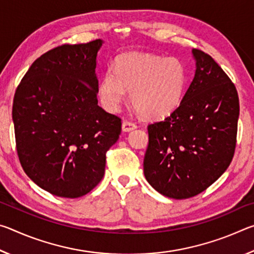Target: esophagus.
I'll list each match as a JSON object with an SVG mask.
<instances>
[{"mask_svg":"<svg viewBox=\"0 0 254 254\" xmlns=\"http://www.w3.org/2000/svg\"><path fill=\"white\" fill-rule=\"evenodd\" d=\"M134 128H136V124L135 123L130 122V121H123V123H122V130L124 132H130L132 130H134Z\"/></svg>","mask_w":254,"mask_h":254,"instance_id":"1","label":"esophagus"}]
</instances>
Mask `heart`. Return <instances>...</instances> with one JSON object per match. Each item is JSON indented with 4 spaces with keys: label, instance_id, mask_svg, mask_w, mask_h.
<instances>
[{
    "label": "heart",
    "instance_id": "heart-1",
    "mask_svg": "<svg viewBox=\"0 0 254 254\" xmlns=\"http://www.w3.org/2000/svg\"><path fill=\"white\" fill-rule=\"evenodd\" d=\"M187 83L186 68L176 57L128 53L114 60L113 70L100 80L97 95L107 111L115 112L126 101L147 119H162L177 109Z\"/></svg>",
    "mask_w": 254,
    "mask_h": 254
}]
</instances>
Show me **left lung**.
Listing matches in <instances>:
<instances>
[{
  "instance_id": "obj_1",
  "label": "left lung",
  "mask_w": 254,
  "mask_h": 254,
  "mask_svg": "<svg viewBox=\"0 0 254 254\" xmlns=\"http://www.w3.org/2000/svg\"><path fill=\"white\" fill-rule=\"evenodd\" d=\"M194 79L169 117L148 126L143 171L163 196L198 195L224 174L233 159L240 104L238 91L218 64L198 49Z\"/></svg>"
}]
</instances>
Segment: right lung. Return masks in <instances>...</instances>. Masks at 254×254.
Returning <instances> with one entry per match:
<instances>
[{
	"instance_id": "right-lung-1",
	"label": "right lung",
	"mask_w": 254,
	"mask_h": 254,
	"mask_svg": "<svg viewBox=\"0 0 254 254\" xmlns=\"http://www.w3.org/2000/svg\"><path fill=\"white\" fill-rule=\"evenodd\" d=\"M103 40L63 45L36 59L16 88L12 109L24 173L50 194L77 198L105 173L106 152L121 119L98 106L97 54Z\"/></svg>"
}]
</instances>
